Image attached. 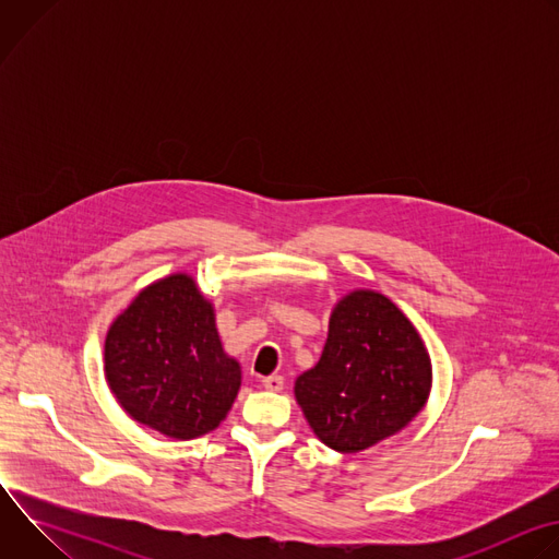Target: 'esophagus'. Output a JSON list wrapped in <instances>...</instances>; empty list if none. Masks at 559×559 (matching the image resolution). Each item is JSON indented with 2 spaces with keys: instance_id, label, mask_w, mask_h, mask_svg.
<instances>
[{
  "instance_id": "34e87169",
  "label": "esophagus",
  "mask_w": 559,
  "mask_h": 559,
  "mask_svg": "<svg viewBox=\"0 0 559 559\" xmlns=\"http://www.w3.org/2000/svg\"><path fill=\"white\" fill-rule=\"evenodd\" d=\"M263 386L270 389V391H281L285 386V378L283 376H265L263 380Z\"/></svg>"
}]
</instances>
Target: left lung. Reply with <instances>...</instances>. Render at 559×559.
<instances>
[{"instance_id":"8db88e82","label":"left lung","mask_w":559,"mask_h":559,"mask_svg":"<svg viewBox=\"0 0 559 559\" xmlns=\"http://www.w3.org/2000/svg\"><path fill=\"white\" fill-rule=\"evenodd\" d=\"M431 389L429 354L386 296L354 292L332 311L321 360L296 378V401L328 447L356 453L407 427Z\"/></svg>"}]
</instances>
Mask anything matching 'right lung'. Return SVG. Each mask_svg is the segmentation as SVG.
<instances>
[{
	"label": "right lung",
	"mask_w": 559,
	"mask_h": 559,
	"mask_svg": "<svg viewBox=\"0 0 559 559\" xmlns=\"http://www.w3.org/2000/svg\"><path fill=\"white\" fill-rule=\"evenodd\" d=\"M106 378L119 405L168 438L221 425L241 386L214 325V309L186 274L145 287L106 336Z\"/></svg>",
	"instance_id": "1"
}]
</instances>
